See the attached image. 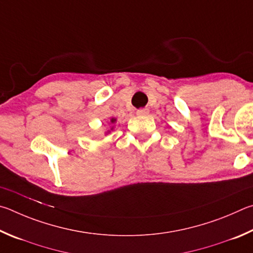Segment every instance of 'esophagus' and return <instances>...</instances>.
Here are the masks:
<instances>
[{"mask_svg":"<svg viewBox=\"0 0 253 253\" xmlns=\"http://www.w3.org/2000/svg\"><path fill=\"white\" fill-rule=\"evenodd\" d=\"M136 114H138V115H147V114H149V109H147V108L139 109L138 111H136Z\"/></svg>","mask_w":253,"mask_h":253,"instance_id":"1","label":"esophagus"}]
</instances>
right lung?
Listing matches in <instances>:
<instances>
[{
  "instance_id": "right-lung-1",
  "label": "right lung",
  "mask_w": 253,
  "mask_h": 253,
  "mask_svg": "<svg viewBox=\"0 0 253 253\" xmlns=\"http://www.w3.org/2000/svg\"><path fill=\"white\" fill-rule=\"evenodd\" d=\"M115 121H117V119H111V123H114ZM112 129H113V127H112ZM112 129H111V130H112Z\"/></svg>"
}]
</instances>
